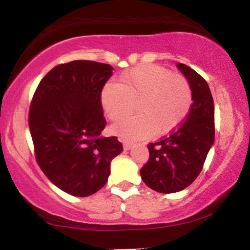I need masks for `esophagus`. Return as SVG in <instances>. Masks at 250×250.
Here are the masks:
<instances>
[{"label":"esophagus","instance_id":"esophagus-1","mask_svg":"<svg viewBox=\"0 0 250 250\" xmlns=\"http://www.w3.org/2000/svg\"><path fill=\"white\" fill-rule=\"evenodd\" d=\"M131 147H133V142L127 141V140L123 141V148H125V150H129V149H131Z\"/></svg>","mask_w":250,"mask_h":250}]
</instances>
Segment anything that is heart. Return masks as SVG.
<instances>
[{
    "label": "heart",
    "instance_id": "1",
    "mask_svg": "<svg viewBox=\"0 0 250 250\" xmlns=\"http://www.w3.org/2000/svg\"><path fill=\"white\" fill-rule=\"evenodd\" d=\"M101 103L105 115L119 121L114 134L127 139H143L155 133L173 131L187 116L191 104V89L185 77L174 75L160 65H139L121 76V83L108 82L102 89Z\"/></svg>",
    "mask_w": 250,
    "mask_h": 250
}]
</instances>
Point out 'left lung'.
I'll use <instances>...</instances> for the list:
<instances>
[{"label":"left lung","instance_id":"left-lung-1","mask_svg":"<svg viewBox=\"0 0 250 250\" xmlns=\"http://www.w3.org/2000/svg\"><path fill=\"white\" fill-rule=\"evenodd\" d=\"M190 85L193 104L185 122L168 137L149 143L143 182L163 194L183 190L199 176L214 145V101L208 83L188 65L176 64Z\"/></svg>","mask_w":250,"mask_h":250}]
</instances>
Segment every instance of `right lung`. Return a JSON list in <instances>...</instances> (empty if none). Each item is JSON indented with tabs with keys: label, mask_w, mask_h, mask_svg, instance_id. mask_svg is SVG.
<instances>
[{
	"label": "right lung",
	"mask_w": 250,
	"mask_h": 250,
	"mask_svg": "<svg viewBox=\"0 0 250 250\" xmlns=\"http://www.w3.org/2000/svg\"><path fill=\"white\" fill-rule=\"evenodd\" d=\"M114 68L77 60L56 65L40 82L29 110L36 161L51 183L84 197L100 190L122 153L117 137H103L101 93Z\"/></svg>",
	"instance_id": "right-lung-1"
}]
</instances>
